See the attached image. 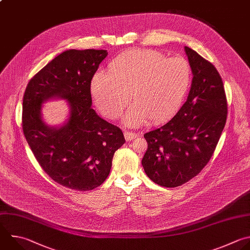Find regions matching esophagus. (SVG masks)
<instances>
[{
	"mask_svg": "<svg viewBox=\"0 0 250 250\" xmlns=\"http://www.w3.org/2000/svg\"><path fill=\"white\" fill-rule=\"evenodd\" d=\"M124 135H125V138L126 141H130V140H132V139L137 137L136 133H134L132 131H126V130L124 132Z\"/></svg>",
	"mask_w": 250,
	"mask_h": 250,
	"instance_id": "esophagus-1",
	"label": "esophagus"
}]
</instances>
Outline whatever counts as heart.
I'll return each instance as SVG.
<instances>
[{"instance_id":"1","label":"heart","mask_w":250,"mask_h":250,"mask_svg":"<svg viewBox=\"0 0 250 250\" xmlns=\"http://www.w3.org/2000/svg\"><path fill=\"white\" fill-rule=\"evenodd\" d=\"M108 73L99 71L91 80V95L108 119L120 117L130 101L134 104L125 116L130 126L150 120L161 124L180 109L191 81V67L183 57L167 59L154 50L124 52L109 64Z\"/></svg>"}]
</instances>
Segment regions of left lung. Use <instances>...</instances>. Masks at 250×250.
Listing matches in <instances>:
<instances>
[{
    "label": "left lung",
    "instance_id": "1",
    "mask_svg": "<svg viewBox=\"0 0 250 250\" xmlns=\"http://www.w3.org/2000/svg\"><path fill=\"white\" fill-rule=\"evenodd\" d=\"M193 74L186 103L167 124L144 134L142 159L148 178L165 188L180 187L197 176L211 159L226 125L228 104L216 67L185 47Z\"/></svg>",
    "mask_w": 250,
    "mask_h": 250
}]
</instances>
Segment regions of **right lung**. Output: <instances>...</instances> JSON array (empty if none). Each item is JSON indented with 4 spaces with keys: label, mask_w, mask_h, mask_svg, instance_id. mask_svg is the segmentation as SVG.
I'll return each mask as SVG.
<instances>
[{
    "label": "right lung",
    "mask_w": 250,
    "mask_h": 250,
    "mask_svg": "<svg viewBox=\"0 0 250 250\" xmlns=\"http://www.w3.org/2000/svg\"><path fill=\"white\" fill-rule=\"evenodd\" d=\"M106 50H67L57 56L28 82L22 103V129L44 172L67 188L86 191L108 178L115 152L125 142L122 130L91 108V80ZM65 99L68 121L49 127L42 120V104Z\"/></svg>",
    "instance_id": "right-lung-1"
}]
</instances>
